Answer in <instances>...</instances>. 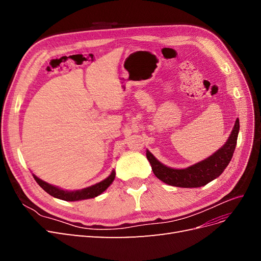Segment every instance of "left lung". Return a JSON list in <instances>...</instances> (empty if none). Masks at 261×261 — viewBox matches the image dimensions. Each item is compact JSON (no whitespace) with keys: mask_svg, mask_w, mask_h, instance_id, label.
<instances>
[{"mask_svg":"<svg viewBox=\"0 0 261 261\" xmlns=\"http://www.w3.org/2000/svg\"><path fill=\"white\" fill-rule=\"evenodd\" d=\"M240 132V120L236 118L234 127L226 143L206 159L185 169H173L161 163L147 149V159L151 164L154 175L163 183L176 187H201L219 177L230 163Z\"/></svg>","mask_w":261,"mask_h":261,"instance_id":"8db88e82","label":"left lung"}]
</instances>
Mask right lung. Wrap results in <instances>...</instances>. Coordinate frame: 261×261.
<instances>
[{
  "label": "right lung",
  "instance_id": "1",
  "mask_svg": "<svg viewBox=\"0 0 261 261\" xmlns=\"http://www.w3.org/2000/svg\"><path fill=\"white\" fill-rule=\"evenodd\" d=\"M33 175L37 183L39 184V186H40L42 189H44V191L49 195L53 196L54 198L62 199L65 201H77V200L94 198V197L101 195L110 185L113 183V180L115 178V171L113 170L111 172V174H110L106 179L99 181V183L83 189H78V191H66V189H63L59 186H54L46 183V181L37 177L35 174Z\"/></svg>",
  "mask_w": 261,
  "mask_h": 261
}]
</instances>
